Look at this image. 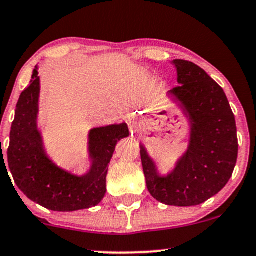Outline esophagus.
Instances as JSON below:
<instances>
[{"instance_id":"esophagus-1","label":"esophagus","mask_w":256,"mask_h":256,"mask_svg":"<svg viewBox=\"0 0 256 256\" xmlns=\"http://www.w3.org/2000/svg\"><path fill=\"white\" fill-rule=\"evenodd\" d=\"M128 125L130 128L131 131H136L138 128V118L136 115H130L128 118Z\"/></svg>"}]
</instances>
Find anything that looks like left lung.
<instances>
[{
	"instance_id": "left-lung-1",
	"label": "left lung",
	"mask_w": 256,
	"mask_h": 256,
	"mask_svg": "<svg viewBox=\"0 0 256 256\" xmlns=\"http://www.w3.org/2000/svg\"><path fill=\"white\" fill-rule=\"evenodd\" d=\"M178 86L168 96L190 121L187 151L174 171L158 174L156 164L140 144L147 190L167 206L190 207L220 192L233 174L238 158L236 118L224 90L194 63L174 59Z\"/></svg>"
}]
</instances>
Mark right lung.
I'll use <instances>...</instances> for the list:
<instances>
[{
  "label": "right lung",
  "instance_id": "add662e5",
  "mask_svg": "<svg viewBox=\"0 0 256 256\" xmlns=\"http://www.w3.org/2000/svg\"><path fill=\"white\" fill-rule=\"evenodd\" d=\"M40 82L38 68L18 99L7 150L8 167L17 187L33 202L56 212L95 207L106 193V174L115 146L128 138L125 122L92 128L89 132L90 168L76 176L56 166L46 152L38 128ZM8 174V172H7Z\"/></svg>",
  "mask_w": 256,
  "mask_h": 256
}]
</instances>
